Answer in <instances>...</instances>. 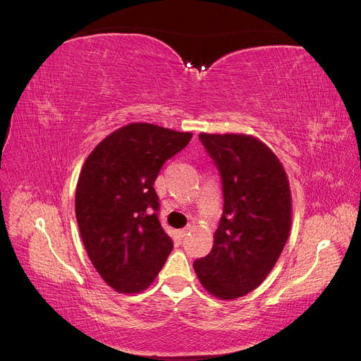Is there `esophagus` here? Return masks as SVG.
Here are the masks:
<instances>
[{
	"label": "esophagus",
	"mask_w": 361,
	"mask_h": 361,
	"mask_svg": "<svg viewBox=\"0 0 361 361\" xmlns=\"http://www.w3.org/2000/svg\"><path fill=\"white\" fill-rule=\"evenodd\" d=\"M191 231V227H185V228H182V231H179V238H185L188 235V232Z\"/></svg>",
	"instance_id": "34e87169"
}]
</instances>
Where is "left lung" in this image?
<instances>
[{
    "label": "left lung",
    "instance_id": "8db88e82",
    "mask_svg": "<svg viewBox=\"0 0 361 361\" xmlns=\"http://www.w3.org/2000/svg\"><path fill=\"white\" fill-rule=\"evenodd\" d=\"M199 138L220 171L224 207L211 253L194 262V271L214 297L233 300L256 289L285 248L289 180L274 152L255 137L202 133Z\"/></svg>",
    "mask_w": 361,
    "mask_h": 361
}]
</instances>
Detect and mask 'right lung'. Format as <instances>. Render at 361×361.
Segmentation results:
<instances>
[{"label": "right lung", "instance_id": "obj_1", "mask_svg": "<svg viewBox=\"0 0 361 361\" xmlns=\"http://www.w3.org/2000/svg\"><path fill=\"white\" fill-rule=\"evenodd\" d=\"M191 137L129 123L105 137L84 162L75 192L76 221L93 267L117 292L145 290L171 253L154 183L164 162Z\"/></svg>", "mask_w": 361, "mask_h": 361}]
</instances>
